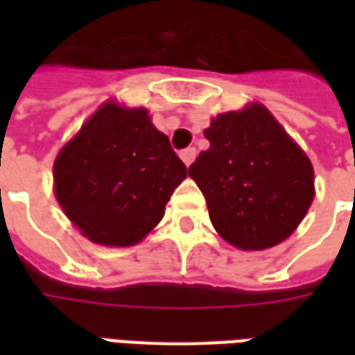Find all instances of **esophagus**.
I'll return each instance as SVG.
<instances>
[{
	"label": "esophagus",
	"instance_id": "34e87169",
	"mask_svg": "<svg viewBox=\"0 0 355 355\" xmlns=\"http://www.w3.org/2000/svg\"><path fill=\"white\" fill-rule=\"evenodd\" d=\"M193 157H196V148L188 146L184 148L182 152H180V159L184 162V165H190L193 162Z\"/></svg>",
	"mask_w": 355,
	"mask_h": 355
}]
</instances>
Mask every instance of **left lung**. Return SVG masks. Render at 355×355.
<instances>
[{"instance_id": "1", "label": "left lung", "mask_w": 355, "mask_h": 355, "mask_svg": "<svg viewBox=\"0 0 355 355\" xmlns=\"http://www.w3.org/2000/svg\"><path fill=\"white\" fill-rule=\"evenodd\" d=\"M211 146L188 175L228 243L261 251L289 238L313 200L310 159L262 104L228 112L205 129Z\"/></svg>"}]
</instances>
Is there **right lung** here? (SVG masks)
I'll return each instance as SVG.
<instances>
[{
    "mask_svg": "<svg viewBox=\"0 0 355 355\" xmlns=\"http://www.w3.org/2000/svg\"><path fill=\"white\" fill-rule=\"evenodd\" d=\"M188 175L144 108L106 102L55 162V196L94 243H139Z\"/></svg>",
    "mask_w": 355,
    "mask_h": 355,
    "instance_id": "right-lung-1",
    "label": "right lung"
}]
</instances>
